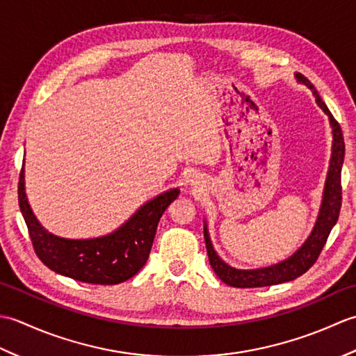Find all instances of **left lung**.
<instances>
[{
	"label": "left lung",
	"instance_id": "left-lung-1",
	"mask_svg": "<svg viewBox=\"0 0 356 356\" xmlns=\"http://www.w3.org/2000/svg\"><path fill=\"white\" fill-rule=\"evenodd\" d=\"M300 82H303L309 88L312 90L314 96L316 97V104L320 105L321 110L326 113L330 119L332 125V134H334V147H332V159H330V168L327 172L326 188H324L323 195V205L320 209L318 220L315 223V228L311 234V237L306 240V243L301 246L297 252H295L289 259L274 264V266L263 268V269H254V270H240L228 266L225 261L218 259V255L211 245V240L208 236L207 226L203 232H205V241H207V252L209 257V264L214 269L217 277L222 280L223 283L229 284L232 287H263V286H272L280 284L284 282H291L300 275H303L314 266V263L318 260V257L323 251L324 245H326L329 234L334 228L339 217V209H341L343 202V193H341V166L344 161V139L341 127L332 116V113L323 102L320 95L316 93L314 84L303 74H295Z\"/></svg>",
	"mask_w": 356,
	"mask_h": 356
}]
</instances>
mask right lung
Returning a JSON list of instances; mask_svg holds the SVG:
<instances>
[{"mask_svg": "<svg viewBox=\"0 0 356 356\" xmlns=\"http://www.w3.org/2000/svg\"><path fill=\"white\" fill-rule=\"evenodd\" d=\"M177 197V188L157 195L110 236L69 240L53 236L38 223L27 203L22 170L18 182L19 209L38 259L56 274L92 284H118L138 274L148 260L159 220Z\"/></svg>", "mask_w": 356, "mask_h": 356, "instance_id": "1", "label": "right lung"}]
</instances>
